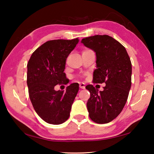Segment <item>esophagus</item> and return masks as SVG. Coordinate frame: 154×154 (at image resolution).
<instances>
[{
    "instance_id": "1",
    "label": "esophagus",
    "mask_w": 154,
    "mask_h": 154,
    "mask_svg": "<svg viewBox=\"0 0 154 154\" xmlns=\"http://www.w3.org/2000/svg\"><path fill=\"white\" fill-rule=\"evenodd\" d=\"M79 88H81V89H85V83H79Z\"/></svg>"
}]
</instances>
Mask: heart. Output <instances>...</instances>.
<instances>
[{
  "label": "heart",
  "instance_id": "b5f03b06",
  "mask_svg": "<svg viewBox=\"0 0 154 154\" xmlns=\"http://www.w3.org/2000/svg\"><path fill=\"white\" fill-rule=\"evenodd\" d=\"M87 50H89V49H85V50H84V51H87Z\"/></svg>",
  "mask_w": 154,
  "mask_h": 154
}]
</instances>
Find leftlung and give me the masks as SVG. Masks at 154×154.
<instances>
[{
	"instance_id": "left-lung-1",
	"label": "left lung",
	"mask_w": 154,
	"mask_h": 154,
	"mask_svg": "<svg viewBox=\"0 0 154 154\" xmlns=\"http://www.w3.org/2000/svg\"><path fill=\"white\" fill-rule=\"evenodd\" d=\"M82 43L96 52L93 83H106L100 92L92 85L85 87L90 93L87 103L89 117L97 124L109 123L121 113L128 97L132 83L130 58L124 47L109 35L89 36Z\"/></svg>"
}]
</instances>
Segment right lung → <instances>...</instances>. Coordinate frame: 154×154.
<instances>
[{"label":"right lung","mask_w":154,"mask_h":154,"mask_svg":"<svg viewBox=\"0 0 154 154\" xmlns=\"http://www.w3.org/2000/svg\"><path fill=\"white\" fill-rule=\"evenodd\" d=\"M78 42V38L48 41L36 49L28 60L27 85L30 101L38 116L48 124H62L70 116L79 85L72 83L66 92L56 91L54 87L66 83L64 72L66 58Z\"/></svg>","instance_id":"1"}]
</instances>
